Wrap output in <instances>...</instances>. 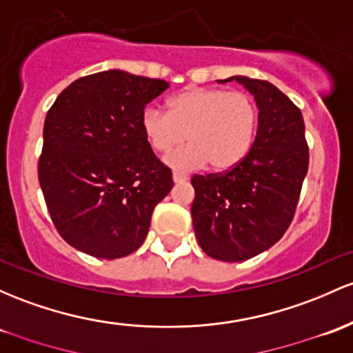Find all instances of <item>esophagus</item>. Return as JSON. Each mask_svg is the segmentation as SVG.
Here are the masks:
<instances>
[{
    "label": "esophagus",
    "instance_id": "34e87169",
    "mask_svg": "<svg viewBox=\"0 0 353 353\" xmlns=\"http://www.w3.org/2000/svg\"><path fill=\"white\" fill-rule=\"evenodd\" d=\"M172 181L176 184H179V183H185V181H188V176H184V174H179V172H174L172 174Z\"/></svg>",
    "mask_w": 353,
    "mask_h": 353
}]
</instances>
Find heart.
Returning <instances> with one entry per match:
<instances>
[{
    "instance_id": "b5f03b06",
    "label": "heart",
    "mask_w": 353,
    "mask_h": 353,
    "mask_svg": "<svg viewBox=\"0 0 353 353\" xmlns=\"http://www.w3.org/2000/svg\"><path fill=\"white\" fill-rule=\"evenodd\" d=\"M258 127V107L245 92L189 87L168 100V114L147 107L141 129L157 154L188 139L191 145L165 157L169 168L194 170L209 164L216 172L236 168L248 156Z\"/></svg>"
}]
</instances>
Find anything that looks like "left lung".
<instances>
[{
    "mask_svg": "<svg viewBox=\"0 0 353 353\" xmlns=\"http://www.w3.org/2000/svg\"><path fill=\"white\" fill-rule=\"evenodd\" d=\"M234 79L259 108L253 147L236 168L191 179L197 243L208 256L230 263L256 256L281 239L295 218L308 170L300 108L266 80Z\"/></svg>",
    "mask_w": 353,
    "mask_h": 353,
    "instance_id": "obj_1",
    "label": "left lung"
}]
</instances>
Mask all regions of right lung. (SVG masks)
Returning a JSON list of instances; mask_svg holds the SVG:
<instances>
[{
    "mask_svg": "<svg viewBox=\"0 0 353 353\" xmlns=\"http://www.w3.org/2000/svg\"><path fill=\"white\" fill-rule=\"evenodd\" d=\"M161 79L122 70L70 83L50 107L38 179L61 238L95 258L134 253L149 233L154 208L172 189V172L141 129Z\"/></svg>",
    "mask_w": 353,
    "mask_h": 353,
    "instance_id": "1",
    "label": "right lung"
}]
</instances>
